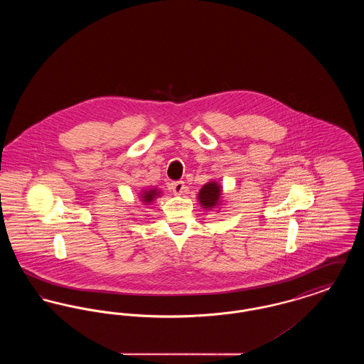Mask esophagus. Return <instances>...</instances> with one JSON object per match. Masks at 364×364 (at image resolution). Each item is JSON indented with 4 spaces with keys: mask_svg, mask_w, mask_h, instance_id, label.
<instances>
[{
    "mask_svg": "<svg viewBox=\"0 0 364 364\" xmlns=\"http://www.w3.org/2000/svg\"><path fill=\"white\" fill-rule=\"evenodd\" d=\"M171 187H172L174 195H181V193L186 191L184 181H174V183L171 184Z\"/></svg>",
    "mask_w": 364,
    "mask_h": 364,
    "instance_id": "1",
    "label": "esophagus"
}]
</instances>
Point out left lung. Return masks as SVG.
<instances>
[{
    "label": "left lung",
    "instance_id": "left-lung-1",
    "mask_svg": "<svg viewBox=\"0 0 364 364\" xmlns=\"http://www.w3.org/2000/svg\"><path fill=\"white\" fill-rule=\"evenodd\" d=\"M221 198V187L215 181H210L203 186V188L199 191L198 199L200 205L205 208H214L220 203Z\"/></svg>",
    "mask_w": 364,
    "mask_h": 364
}]
</instances>
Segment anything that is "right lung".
<instances>
[{"instance_id": "obj_1", "label": "right lung", "mask_w": 364, "mask_h": 364, "mask_svg": "<svg viewBox=\"0 0 364 364\" xmlns=\"http://www.w3.org/2000/svg\"><path fill=\"white\" fill-rule=\"evenodd\" d=\"M156 196H159V192H158L156 188H153V190L143 191V193L140 195L141 200H143V202H146V203L153 202V200L156 199Z\"/></svg>"}]
</instances>
